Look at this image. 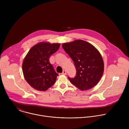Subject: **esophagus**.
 I'll return each instance as SVG.
<instances>
[{"instance_id": "obj_1", "label": "esophagus", "mask_w": 129, "mask_h": 129, "mask_svg": "<svg viewBox=\"0 0 129 129\" xmlns=\"http://www.w3.org/2000/svg\"><path fill=\"white\" fill-rule=\"evenodd\" d=\"M66 71H65V70H63V72H62V75H66Z\"/></svg>"}]
</instances>
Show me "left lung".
Wrapping results in <instances>:
<instances>
[{"instance_id":"left-lung-1","label":"left lung","mask_w":129,"mask_h":129,"mask_svg":"<svg viewBox=\"0 0 129 129\" xmlns=\"http://www.w3.org/2000/svg\"><path fill=\"white\" fill-rule=\"evenodd\" d=\"M62 47L74 63L77 70L74 78H68L71 84L81 90L93 88L102 78L104 64L99 50L82 40L65 43Z\"/></svg>"}]
</instances>
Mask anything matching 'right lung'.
Here are the masks:
<instances>
[{"label":"right lung","mask_w":129,"mask_h":129,"mask_svg":"<svg viewBox=\"0 0 129 129\" xmlns=\"http://www.w3.org/2000/svg\"><path fill=\"white\" fill-rule=\"evenodd\" d=\"M59 43L40 42L33 46L22 63L24 77L29 85L39 91H46L59 76L49 63V57L59 48Z\"/></svg>","instance_id":"add662e5"}]
</instances>
